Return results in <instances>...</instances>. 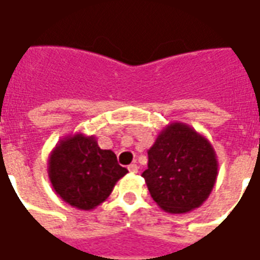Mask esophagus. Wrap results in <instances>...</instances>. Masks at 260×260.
<instances>
[{"label":"esophagus","instance_id":"34e87169","mask_svg":"<svg viewBox=\"0 0 260 260\" xmlns=\"http://www.w3.org/2000/svg\"><path fill=\"white\" fill-rule=\"evenodd\" d=\"M127 169H128V172H130V173H137V172H138V166L136 164H132V165H128Z\"/></svg>","mask_w":260,"mask_h":260}]
</instances>
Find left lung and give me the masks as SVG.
<instances>
[{
  "mask_svg": "<svg viewBox=\"0 0 260 260\" xmlns=\"http://www.w3.org/2000/svg\"><path fill=\"white\" fill-rule=\"evenodd\" d=\"M217 166L209 140L188 124L174 122L159 133L148 149V168L141 176L160 209L187 213L208 200Z\"/></svg>",
  "mask_w": 260,
  "mask_h": 260,
  "instance_id": "1",
  "label": "left lung"
}]
</instances>
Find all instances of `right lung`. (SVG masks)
<instances>
[{"label":"right lung","mask_w":260,"mask_h":260,"mask_svg":"<svg viewBox=\"0 0 260 260\" xmlns=\"http://www.w3.org/2000/svg\"><path fill=\"white\" fill-rule=\"evenodd\" d=\"M126 173L111 149H101L94 136L83 133L60 138L48 158V177L55 192L81 210L101 205Z\"/></svg>","instance_id":"right-lung-1"}]
</instances>
